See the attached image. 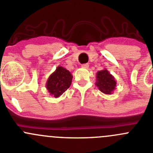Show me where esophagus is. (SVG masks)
<instances>
[{
	"mask_svg": "<svg viewBox=\"0 0 153 153\" xmlns=\"http://www.w3.org/2000/svg\"><path fill=\"white\" fill-rule=\"evenodd\" d=\"M88 66H89L88 64H83V65H82V66L81 67H82V68H88Z\"/></svg>",
	"mask_w": 153,
	"mask_h": 153,
	"instance_id": "1",
	"label": "esophagus"
}]
</instances>
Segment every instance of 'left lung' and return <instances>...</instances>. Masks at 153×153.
Masks as SVG:
<instances>
[{
  "mask_svg": "<svg viewBox=\"0 0 153 153\" xmlns=\"http://www.w3.org/2000/svg\"><path fill=\"white\" fill-rule=\"evenodd\" d=\"M95 85L104 94H111L116 89V81L114 76L105 68L97 71L96 74Z\"/></svg>",
  "mask_w": 153,
  "mask_h": 153,
  "instance_id": "left-lung-1",
  "label": "left lung"
}]
</instances>
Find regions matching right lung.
<instances>
[{
    "label": "right lung",
    "mask_w": 153,
    "mask_h": 153,
    "mask_svg": "<svg viewBox=\"0 0 153 153\" xmlns=\"http://www.w3.org/2000/svg\"><path fill=\"white\" fill-rule=\"evenodd\" d=\"M72 79V74L68 70L62 66L57 67L46 81V89L50 95L55 97H60L71 86Z\"/></svg>",
    "instance_id": "1"
}]
</instances>
